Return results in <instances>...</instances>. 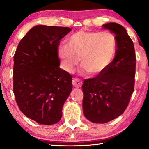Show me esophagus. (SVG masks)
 <instances>
[{
    "label": "esophagus",
    "mask_w": 149,
    "mask_h": 149,
    "mask_svg": "<svg viewBox=\"0 0 149 149\" xmlns=\"http://www.w3.org/2000/svg\"><path fill=\"white\" fill-rule=\"evenodd\" d=\"M72 84L73 86L76 87V88H80L82 85V81L79 79V78H73L72 80Z\"/></svg>",
    "instance_id": "esophagus-1"
}]
</instances>
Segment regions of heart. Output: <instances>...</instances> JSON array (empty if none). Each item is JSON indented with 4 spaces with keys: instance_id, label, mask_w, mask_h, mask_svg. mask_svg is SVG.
Returning a JSON list of instances; mask_svg holds the SVG:
<instances>
[{
    "instance_id": "b5f03b06",
    "label": "heart",
    "mask_w": 149,
    "mask_h": 149,
    "mask_svg": "<svg viewBox=\"0 0 149 149\" xmlns=\"http://www.w3.org/2000/svg\"><path fill=\"white\" fill-rule=\"evenodd\" d=\"M68 45L58 48L61 66L65 71L72 73L81 64L85 71L91 76H98L110 66L117 50V40L109 31H79L68 38Z\"/></svg>"
}]
</instances>
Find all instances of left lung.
Returning a JSON list of instances; mask_svg holds the SVG:
<instances>
[{"label":"left lung","mask_w":149,"mask_h":149,"mask_svg":"<svg viewBox=\"0 0 149 149\" xmlns=\"http://www.w3.org/2000/svg\"><path fill=\"white\" fill-rule=\"evenodd\" d=\"M103 28L115 33L117 50L104 73L85 80L82 85L83 113L94 123H106L120 116L134 89L136 55L132 40L118 24L108 23Z\"/></svg>","instance_id":"obj_1"}]
</instances>
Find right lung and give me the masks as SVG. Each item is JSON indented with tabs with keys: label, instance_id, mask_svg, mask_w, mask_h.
Instances as JSON below:
<instances>
[{
	"label": "right lung",
	"instance_id": "obj_1",
	"mask_svg": "<svg viewBox=\"0 0 149 149\" xmlns=\"http://www.w3.org/2000/svg\"><path fill=\"white\" fill-rule=\"evenodd\" d=\"M69 27L38 25L19 42L14 55L13 92L20 111L42 125L55 124L72 90V76L59 68L60 40Z\"/></svg>",
	"mask_w": 149,
	"mask_h": 149
}]
</instances>
